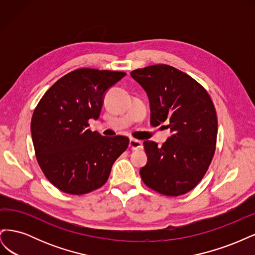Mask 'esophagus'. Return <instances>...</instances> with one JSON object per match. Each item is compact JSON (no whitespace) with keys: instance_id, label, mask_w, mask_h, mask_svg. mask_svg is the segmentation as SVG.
Returning a JSON list of instances; mask_svg holds the SVG:
<instances>
[{"instance_id":"34e87169","label":"esophagus","mask_w":255,"mask_h":255,"mask_svg":"<svg viewBox=\"0 0 255 255\" xmlns=\"http://www.w3.org/2000/svg\"><path fill=\"white\" fill-rule=\"evenodd\" d=\"M129 148L132 150H139L142 148V142L140 140H137L135 138H130L129 139Z\"/></svg>"}]
</instances>
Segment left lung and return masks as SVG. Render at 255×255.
I'll list each match as a JSON object with an SVG mask.
<instances>
[{
	"label": "left lung",
	"mask_w": 255,
	"mask_h": 255,
	"mask_svg": "<svg viewBox=\"0 0 255 255\" xmlns=\"http://www.w3.org/2000/svg\"><path fill=\"white\" fill-rule=\"evenodd\" d=\"M150 100L151 126L166 127L171 136L163 144L145 140L148 163L140 176L149 188L168 197L194 189L214 157L218 121L205 88L188 74L168 65L130 72Z\"/></svg>",
	"instance_id": "8db88e82"
}]
</instances>
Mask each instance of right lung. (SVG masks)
<instances>
[{"label":"right lung","mask_w":255,"mask_h":255,"mask_svg":"<svg viewBox=\"0 0 255 255\" xmlns=\"http://www.w3.org/2000/svg\"><path fill=\"white\" fill-rule=\"evenodd\" d=\"M126 74L76 69L54 83L36 106L30 132L37 161L66 194L80 196L102 187L115 160L128 149V137H106L88 128L89 119L100 117L106 90Z\"/></svg>","instance_id":"obj_1"}]
</instances>
